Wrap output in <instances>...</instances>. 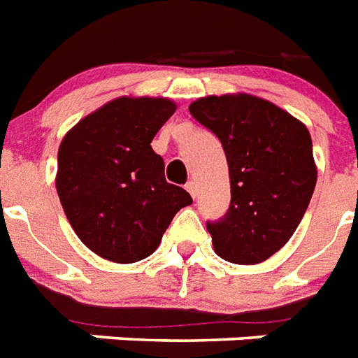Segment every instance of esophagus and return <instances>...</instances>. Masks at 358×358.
Returning <instances> with one entry per match:
<instances>
[{
    "mask_svg": "<svg viewBox=\"0 0 358 358\" xmlns=\"http://www.w3.org/2000/svg\"><path fill=\"white\" fill-rule=\"evenodd\" d=\"M188 190V192H190V196L192 197H196V194H197V187H196V182L194 181H188L187 182V187H185Z\"/></svg>",
    "mask_w": 358,
    "mask_h": 358,
    "instance_id": "34e87169",
    "label": "esophagus"
}]
</instances>
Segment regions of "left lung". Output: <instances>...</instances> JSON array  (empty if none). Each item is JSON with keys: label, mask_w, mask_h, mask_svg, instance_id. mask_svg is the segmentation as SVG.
<instances>
[{"label": "left lung", "mask_w": 358, "mask_h": 358, "mask_svg": "<svg viewBox=\"0 0 358 358\" xmlns=\"http://www.w3.org/2000/svg\"><path fill=\"white\" fill-rule=\"evenodd\" d=\"M188 110L227 157L231 205L224 218L207 222L216 255L234 264L270 259L290 240L316 187L310 133L250 94L208 96Z\"/></svg>", "instance_id": "left-lung-1"}]
</instances>
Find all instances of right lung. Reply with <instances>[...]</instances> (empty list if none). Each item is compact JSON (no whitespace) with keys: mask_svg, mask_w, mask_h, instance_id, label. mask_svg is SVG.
<instances>
[{"mask_svg":"<svg viewBox=\"0 0 358 358\" xmlns=\"http://www.w3.org/2000/svg\"><path fill=\"white\" fill-rule=\"evenodd\" d=\"M166 98H118L71 127L59 148L57 194L81 242L131 264L159 248L171 220L192 203L170 185L151 140L176 113Z\"/></svg>","mask_w":358,"mask_h":358,"instance_id":"1","label":"right lung"}]
</instances>
